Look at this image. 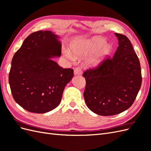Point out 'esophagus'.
<instances>
[{"mask_svg": "<svg viewBox=\"0 0 151 151\" xmlns=\"http://www.w3.org/2000/svg\"><path fill=\"white\" fill-rule=\"evenodd\" d=\"M74 75H81L82 70L79 67H76L74 69Z\"/></svg>", "mask_w": 151, "mask_h": 151, "instance_id": "34e87169", "label": "esophagus"}]
</instances>
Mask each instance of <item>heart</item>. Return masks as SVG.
Listing matches in <instances>:
<instances>
[{
    "mask_svg": "<svg viewBox=\"0 0 151 151\" xmlns=\"http://www.w3.org/2000/svg\"><path fill=\"white\" fill-rule=\"evenodd\" d=\"M72 53L77 56H85L93 53L87 58L86 64L94 67L100 64L104 59L111 53V48L104 38L101 37H94L91 39L84 40L72 45ZM64 55L70 60L74 59L72 53L65 50Z\"/></svg>",
    "mask_w": 151,
    "mask_h": 151,
    "instance_id": "1",
    "label": "heart"
}]
</instances>
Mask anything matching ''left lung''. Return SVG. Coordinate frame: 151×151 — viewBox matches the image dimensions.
<instances>
[{"label": "left lung", "instance_id": "8db88e82", "mask_svg": "<svg viewBox=\"0 0 151 151\" xmlns=\"http://www.w3.org/2000/svg\"><path fill=\"white\" fill-rule=\"evenodd\" d=\"M115 35L118 47L113 57L83 74L87 106L101 116L117 115L129 109L142 84L140 62L130 41L123 35Z\"/></svg>", "mask_w": 151, "mask_h": 151}]
</instances>
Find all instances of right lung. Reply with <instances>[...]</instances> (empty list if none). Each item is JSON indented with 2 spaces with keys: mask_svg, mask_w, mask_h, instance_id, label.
<instances>
[{
  "mask_svg": "<svg viewBox=\"0 0 151 151\" xmlns=\"http://www.w3.org/2000/svg\"><path fill=\"white\" fill-rule=\"evenodd\" d=\"M59 36L50 31L31 33L14 55L9 83L15 101L26 110L45 113L60 103L65 86L74 76L52 60L61 55Z\"/></svg>",
  "mask_w": 151,
  "mask_h": 151,
  "instance_id": "1",
  "label": "right lung"
}]
</instances>
